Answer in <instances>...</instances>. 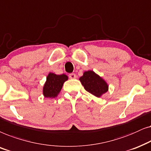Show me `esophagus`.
Listing matches in <instances>:
<instances>
[{
    "label": "esophagus",
    "instance_id": "34e87169",
    "mask_svg": "<svg viewBox=\"0 0 151 151\" xmlns=\"http://www.w3.org/2000/svg\"><path fill=\"white\" fill-rule=\"evenodd\" d=\"M69 78H70V79H76V78H77V75H76V74L74 73L70 74H69Z\"/></svg>",
    "mask_w": 151,
    "mask_h": 151
}]
</instances>
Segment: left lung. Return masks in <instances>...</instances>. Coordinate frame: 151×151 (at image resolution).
<instances>
[{
  "mask_svg": "<svg viewBox=\"0 0 151 151\" xmlns=\"http://www.w3.org/2000/svg\"><path fill=\"white\" fill-rule=\"evenodd\" d=\"M79 80L86 91L96 97H100L108 90V86L105 80L92 70L84 72Z\"/></svg>",
  "mask_w": 151,
  "mask_h": 151,
  "instance_id": "1",
  "label": "left lung"
}]
</instances>
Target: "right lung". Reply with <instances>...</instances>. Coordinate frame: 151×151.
<instances>
[{"label": "right lung", "instance_id": "obj_1", "mask_svg": "<svg viewBox=\"0 0 151 151\" xmlns=\"http://www.w3.org/2000/svg\"><path fill=\"white\" fill-rule=\"evenodd\" d=\"M68 79V76L64 74L57 75L55 73L50 72L43 86V93L44 96L47 98H55L57 96L61 91L63 83Z\"/></svg>", "mask_w": 151, "mask_h": 151}]
</instances>
